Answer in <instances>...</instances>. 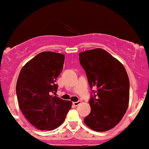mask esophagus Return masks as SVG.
<instances>
[{
    "label": "esophagus",
    "mask_w": 149,
    "mask_h": 149,
    "mask_svg": "<svg viewBox=\"0 0 149 149\" xmlns=\"http://www.w3.org/2000/svg\"><path fill=\"white\" fill-rule=\"evenodd\" d=\"M81 103V101H78V102H73V105H74V106H75V107H77V106H78V105L79 104Z\"/></svg>",
    "instance_id": "34e87169"
}]
</instances>
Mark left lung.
I'll use <instances>...</instances> for the list:
<instances>
[{
  "instance_id": "obj_1",
  "label": "left lung",
  "mask_w": 149,
  "mask_h": 149,
  "mask_svg": "<svg viewBox=\"0 0 149 149\" xmlns=\"http://www.w3.org/2000/svg\"><path fill=\"white\" fill-rule=\"evenodd\" d=\"M79 56L89 86L97 88L92 90L91 112L84 123L96 132L110 130L119 124L129 106V79L125 68L103 49L84 51Z\"/></svg>"
}]
</instances>
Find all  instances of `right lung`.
<instances>
[{"mask_svg": "<svg viewBox=\"0 0 149 149\" xmlns=\"http://www.w3.org/2000/svg\"><path fill=\"white\" fill-rule=\"evenodd\" d=\"M65 55L42 52L27 62L19 74L16 94L19 107L27 120L40 130L60 126L71 109L72 102L52 96L57 78L63 69Z\"/></svg>", "mask_w": 149, "mask_h": 149, "instance_id": "add662e5", "label": "right lung"}]
</instances>
